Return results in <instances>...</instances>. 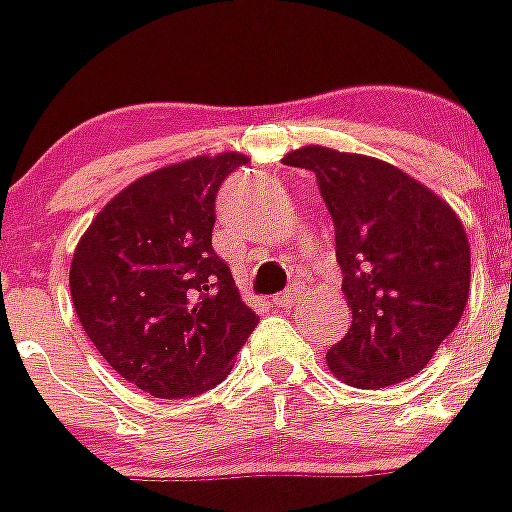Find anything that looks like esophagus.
Masks as SVG:
<instances>
[{
	"label": "esophagus",
	"instance_id": "1",
	"mask_svg": "<svg viewBox=\"0 0 512 512\" xmlns=\"http://www.w3.org/2000/svg\"><path fill=\"white\" fill-rule=\"evenodd\" d=\"M299 294H302V287H297V285H292L287 289V292H282L280 297L275 299L277 304H280V307H287V309H292L294 304H297V299H299Z\"/></svg>",
	"mask_w": 512,
	"mask_h": 512
}]
</instances>
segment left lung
<instances>
[{"label":"left lung","instance_id":"8db88e82","mask_svg":"<svg viewBox=\"0 0 512 512\" xmlns=\"http://www.w3.org/2000/svg\"><path fill=\"white\" fill-rule=\"evenodd\" d=\"M285 165L314 170L334 220L347 337L327 366L356 389L418 374L458 327L471 289V245L456 210L386 160L302 146Z\"/></svg>","mask_w":512,"mask_h":512}]
</instances>
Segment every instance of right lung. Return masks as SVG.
<instances>
[{"instance_id": "obj_1", "label": "right lung", "mask_w": 512, "mask_h": 512, "mask_svg": "<svg viewBox=\"0 0 512 512\" xmlns=\"http://www.w3.org/2000/svg\"><path fill=\"white\" fill-rule=\"evenodd\" d=\"M250 158L195 156L141 175L91 220L69 270L98 354L156 399L218 386L260 317L215 255V195Z\"/></svg>"}]
</instances>
